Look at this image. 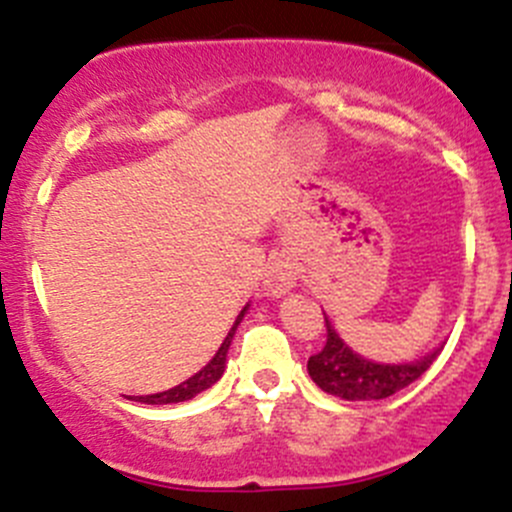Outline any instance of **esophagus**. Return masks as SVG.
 Instances as JSON below:
<instances>
[{
    "instance_id": "esophagus-1",
    "label": "esophagus",
    "mask_w": 512,
    "mask_h": 512,
    "mask_svg": "<svg viewBox=\"0 0 512 512\" xmlns=\"http://www.w3.org/2000/svg\"><path fill=\"white\" fill-rule=\"evenodd\" d=\"M294 280H297V265L287 257H280V260L272 262L265 272V289L272 297H282L289 287H294Z\"/></svg>"
}]
</instances>
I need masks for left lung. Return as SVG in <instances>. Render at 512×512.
Here are the masks:
<instances>
[{
    "mask_svg": "<svg viewBox=\"0 0 512 512\" xmlns=\"http://www.w3.org/2000/svg\"><path fill=\"white\" fill-rule=\"evenodd\" d=\"M327 327V342L322 352L312 354L307 361L309 376L314 384L327 394L339 396L347 401H371L394 396L396 391L414 384L418 376L433 364L441 349L411 364H374V361L361 359L347 344L339 339V334L329 327V319L324 317Z\"/></svg>",
    "mask_w": 512,
    "mask_h": 512,
    "instance_id": "8db88e82",
    "label": "left lung"
}]
</instances>
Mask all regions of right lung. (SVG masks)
<instances>
[{
    "instance_id": "obj_1",
    "label": "right lung",
    "mask_w": 512,
    "mask_h": 512,
    "mask_svg": "<svg viewBox=\"0 0 512 512\" xmlns=\"http://www.w3.org/2000/svg\"><path fill=\"white\" fill-rule=\"evenodd\" d=\"M242 314H245V309L240 312V317H237L235 327L240 324ZM235 327L230 329V334H227V339L223 342V347L218 349V354L210 359L208 366H203V369L198 371L195 376H190L188 381H183V384L173 386V389L168 391H160V394H151V396H136V401H143V404H178V401H188L193 399L195 394H200V391L210 389V386L215 384V381L223 376L225 371V356H227V349H230V342H232V334H235Z\"/></svg>"
}]
</instances>
